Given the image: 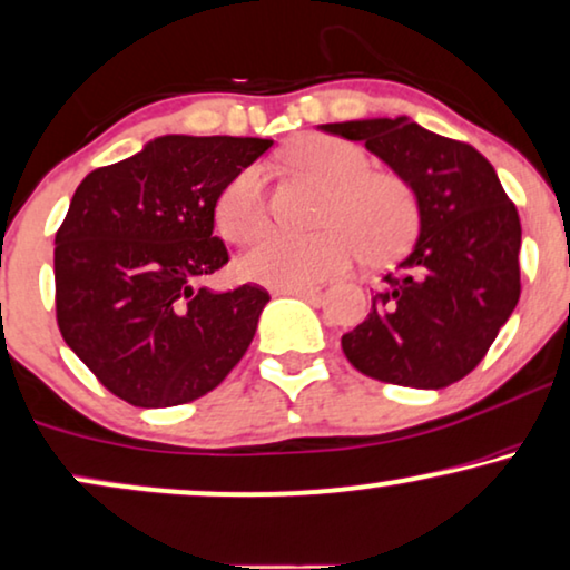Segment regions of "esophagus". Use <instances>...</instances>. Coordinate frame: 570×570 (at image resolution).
<instances>
[{
	"label": "esophagus",
	"instance_id": "esophagus-1",
	"mask_svg": "<svg viewBox=\"0 0 570 570\" xmlns=\"http://www.w3.org/2000/svg\"><path fill=\"white\" fill-rule=\"evenodd\" d=\"M278 294H294V297H302V299H315V297H321V286H315V284L286 286V289H278Z\"/></svg>",
	"mask_w": 570,
	"mask_h": 570
}]
</instances>
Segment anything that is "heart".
Wrapping results in <instances>:
<instances>
[{"label": "heart", "mask_w": 570, "mask_h": 570, "mask_svg": "<svg viewBox=\"0 0 570 570\" xmlns=\"http://www.w3.org/2000/svg\"><path fill=\"white\" fill-rule=\"evenodd\" d=\"M294 168L326 184L318 234H268L239 261V273L255 284L305 286L347 271L363 252L384 263L400 255L415 232V199L392 173L371 170L357 144L336 136H302L286 149ZM268 223L263 170L249 165L223 186L215 199V228L226 242L249 244Z\"/></svg>", "instance_id": "1"}]
</instances>
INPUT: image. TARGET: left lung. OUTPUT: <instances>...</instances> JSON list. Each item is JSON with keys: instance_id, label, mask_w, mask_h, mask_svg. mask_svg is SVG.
Listing matches in <instances>:
<instances>
[{"instance_id": "left-lung-1", "label": "left lung", "mask_w": 570, "mask_h": 570, "mask_svg": "<svg viewBox=\"0 0 570 570\" xmlns=\"http://www.w3.org/2000/svg\"><path fill=\"white\" fill-rule=\"evenodd\" d=\"M363 141L413 191L417 239L386 273L371 315L342 336L365 376L444 389L468 376L521 297V220L492 163L471 144L400 118L318 126Z\"/></svg>"}]
</instances>
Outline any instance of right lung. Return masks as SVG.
I'll list each match as a JSON object with an SVG mask.
<instances>
[{"instance_id": "add662e5", "label": "right lung", "mask_w": 570, "mask_h": 570, "mask_svg": "<svg viewBox=\"0 0 570 570\" xmlns=\"http://www.w3.org/2000/svg\"><path fill=\"white\" fill-rule=\"evenodd\" d=\"M271 139L168 134L91 170L55 236L57 326L115 397L173 407L213 392L247 352L268 292L215 294L228 263L215 199Z\"/></svg>"}]
</instances>
